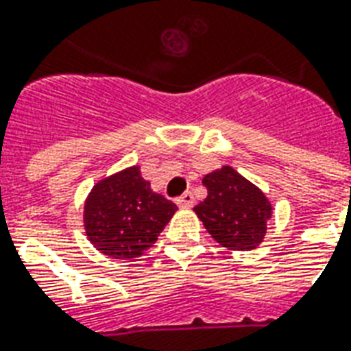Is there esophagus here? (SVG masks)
Masks as SVG:
<instances>
[{
  "instance_id": "esophagus-1",
  "label": "esophagus",
  "mask_w": 351,
  "mask_h": 351,
  "mask_svg": "<svg viewBox=\"0 0 351 351\" xmlns=\"http://www.w3.org/2000/svg\"><path fill=\"white\" fill-rule=\"evenodd\" d=\"M176 204L179 205V207H192V204H194V196H192V192H185L183 196H179L178 199H176Z\"/></svg>"
}]
</instances>
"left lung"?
Listing matches in <instances>:
<instances>
[{
	"mask_svg": "<svg viewBox=\"0 0 351 351\" xmlns=\"http://www.w3.org/2000/svg\"><path fill=\"white\" fill-rule=\"evenodd\" d=\"M207 197L194 207L216 242L231 250H252L265 239L272 207L263 192L231 166L204 178Z\"/></svg>",
	"mask_w": 351,
	"mask_h": 351,
	"instance_id": "8db88e82",
	"label": "left lung"
}]
</instances>
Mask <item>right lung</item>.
Wrapping results in <instances>:
<instances>
[{
    "mask_svg": "<svg viewBox=\"0 0 351 351\" xmlns=\"http://www.w3.org/2000/svg\"><path fill=\"white\" fill-rule=\"evenodd\" d=\"M178 205L152 192L141 168H128L99 181L85 204L88 241L114 259L138 257L152 247Z\"/></svg>",
    "mask_w": 351,
    "mask_h": 351,
    "instance_id": "obj_1",
    "label": "right lung"
}]
</instances>
